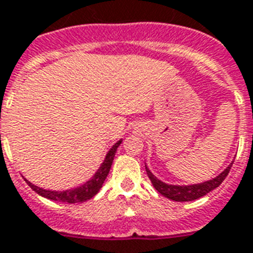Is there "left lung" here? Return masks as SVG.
I'll use <instances>...</instances> for the list:
<instances>
[{"mask_svg": "<svg viewBox=\"0 0 253 253\" xmlns=\"http://www.w3.org/2000/svg\"><path fill=\"white\" fill-rule=\"evenodd\" d=\"M230 169H231V166H228L223 172L220 173L219 176H216L215 178H212L210 181H206V182H202V184L189 185V186H176V185L164 184L160 180H158L146 167L147 176L150 177L151 182L155 186V189L164 197H167L169 200L177 201V202L194 201L201 198V197L206 196L209 192L218 188L223 182V180L227 177L228 172H230Z\"/></svg>", "mask_w": 253, "mask_h": 253, "instance_id": "obj_1", "label": "left lung"}]
</instances>
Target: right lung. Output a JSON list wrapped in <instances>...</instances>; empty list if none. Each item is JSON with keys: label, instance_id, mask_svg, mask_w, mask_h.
<instances>
[{"label": "right lung", "instance_id": "right-lung-1", "mask_svg": "<svg viewBox=\"0 0 253 253\" xmlns=\"http://www.w3.org/2000/svg\"><path fill=\"white\" fill-rule=\"evenodd\" d=\"M122 140H119L111 147V150L109 151V154L106 155V159L105 162L102 163V166L99 167V169L97 170V173L94 174V177L89 180L87 182H85L84 185H81L76 189H71V190H65V192H55V190H44V189H41L33 185L31 182L27 181V184L34 192H37L38 194H41L42 197H45L48 200L57 201V202H68V204H80V202H85V201L90 200L91 197H94L98 190L102 186L103 181L107 177L109 172H110L111 164H113V160H114L115 152H117V148L121 144Z\"/></svg>", "mask_w": 253, "mask_h": 253}]
</instances>
